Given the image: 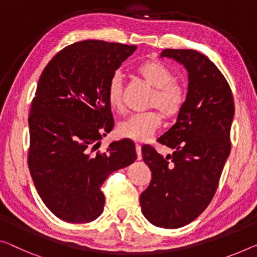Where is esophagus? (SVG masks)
Returning <instances> with one entry per match:
<instances>
[{"instance_id": "34e87169", "label": "esophagus", "mask_w": 257, "mask_h": 257, "mask_svg": "<svg viewBox=\"0 0 257 257\" xmlns=\"http://www.w3.org/2000/svg\"><path fill=\"white\" fill-rule=\"evenodd\" d=\"M135 148H136V153H137V159L141 160L142 159V147L140 144H136Z\"/></svg>"}]
</instances>
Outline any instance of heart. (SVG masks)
<instances>
[{"label": "heart", "instance_id": "heart-1", "mask_svg": "<svg viewBox=\"0 0 257 257\" xmlns=\"http://www.w3.org/2000/svg\"><path fill=\"white\" fill-rule=\"evenodd\" d=\"M136 71L155 89L149 102L150 108L159 109L165 117H173L181 112L186 102V91L181 84L175 82L174 74L165 64L159 61H144L137 66ZM107 100L114 109L123 108V78L120 72H114L110 76L107 85ZM161 113L158 110H150L133 114L118 123L117 132L125 139L147 141L162 125Z\"/></svg>", "mask_w": 257, "mask_h": 257}]
</instances>
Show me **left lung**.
<instances>
[{
	"instance_id": "left-lung-1",
	"label": "left lung",
	"mask_w": 257,
	"mask_h": 257,
	"mask_svg": "<svg viewBox=\"0 0 257 257\" xmlns=\"http://www.w3.org/2000/svg\"><path fill=\"white\" fill-rule=\"evenodd\" d=\"M160 56L185 66L188 92L175 124L158 139L173 153L164 158L150 145L142 147L152 179L140 203L151 224L179 228L200 216L216 193L231 151L234 101L227 80L205 55L164 49Z\"/></svg>"
}]
</instances>
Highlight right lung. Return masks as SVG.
Listing matches in <instances>:
<instances>
[{"instance_id":"1","label":"right lung","mask_w":257,"mask_h":257,"mask_svg":"<svg viewBox=\"0 0 257 257\" xmlns=\"http://www.w3.org/2000/svg\"><path fill=\"white\" fill-rule=\"evenodd\" d=\"M136 46L84 40L49 61L38 82L29 116L28 164L38 194L57 218L89 223L100 216L101 186L137 158L130 140L99 151L113 129L108 80Z\"/></svg>"}]
</instances>
